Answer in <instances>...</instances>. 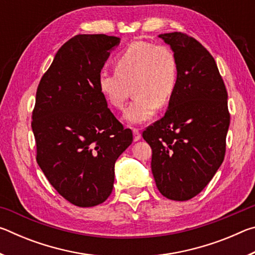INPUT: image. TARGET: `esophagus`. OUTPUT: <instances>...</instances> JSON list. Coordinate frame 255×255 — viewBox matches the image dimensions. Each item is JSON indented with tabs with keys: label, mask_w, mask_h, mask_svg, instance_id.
Returning a JSON list of instances; mask_svg holds the SVG:
<instances>
[{
	"label": "esophagus",
	"mask_w": 255,
	"mask_h": 255,
	"mask_svg": "<svg viewBox=\"0 0 255 255\" xmlns=\"http://www.w3.org/2000/svg\"><path fill=\"white\" fill-rule=\"evenodd\" d=\"M132 133H133V141H138L140 139V132H139V130H138V129H135L133 128L132 129Z\"/></svg>",
	"instance_id": "1"
}]
</instances>
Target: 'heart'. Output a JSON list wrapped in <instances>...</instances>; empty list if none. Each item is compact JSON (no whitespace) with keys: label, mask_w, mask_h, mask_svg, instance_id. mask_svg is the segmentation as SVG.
<instances>
[{"label":"heart","mask_w":255,"mask_h":255,"mask_svg":"<svg viewBox=\"0 0 255 255\" xmlns=\"http://www.w3.org/2000/svg\"><path fill=\"white\" fill-rule=\"evenodd\" d=\"M116 70L99 73L98 86L115 109H123L130 93L135 99L124 114L125 122L140 125L154 117L158 106L171 101L179 80L178 59L169 47L136 40L120 51Z\"/></svg>","instance_id":"heart-1"}]
</instances>
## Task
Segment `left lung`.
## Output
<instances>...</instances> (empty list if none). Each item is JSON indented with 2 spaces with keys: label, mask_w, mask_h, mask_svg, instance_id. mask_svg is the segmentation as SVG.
I'll return each mask as SVG.
<instances>
[{
  "label": "left lung",
  "mask_w": 255,
  "mask_h": 255,
  "mask_svg": "<svg viewBox=\"0 0 255 255\" xmlns=\"http://www.w3.org/2000/svg\"><path fill=\"white\" fill-rule=\"evenodd\" d=\"M179 65L167 110L143 132L152 148V172L167 199L185 201L210 182L224 161L230 127L227 91L213 56L182 32L158 36Z\"/></svg>",
  "instance_id": "obj_1"
}]
</instances>
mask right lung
Segmentation results:
<instances>
[{
	"label": "right lung",
	"mask_w": 255,
	"mask_h": 255,
	"mask_svg": "<svg viewBox=\"0 0 255 255\" xmlns=\"http://www.w3.org/2000/svg\"><path fill=\"white\" fill-rule=\"evenodd\" d=\"M120 38L77 34L56 53L41 77L32 112L37 163L60 196L79 207L112 192L115 163L132 141L108 108L99 73Z\"/></svg>",
	"instance_id": "add662e5"
}]
</instances>
